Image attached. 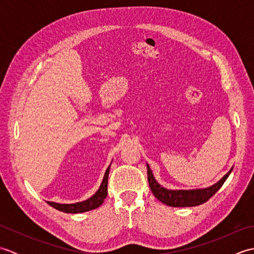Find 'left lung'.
Listing matches in <instances>:
<instances>
[{
  "label": "left lung",
  "mask_w": 254,
  "mask_h": 254,
  "mask_svg": "<svg viewBox=\"0 0 254 254\" xmlns=\"http://www.w3.org/2000/svg\"><path fill=\"white\" fill-rule=\"evenodd\" d=\"M234 167L226 174L222 179L217 183H215L212 187L205 189H195V190H168L161 187L159 183L156 181L152 170L147 165V179L153 194L156 198H158L161 203H164L168 206L172 207H191L201 205L212 197L216 193L224 182L227 180V178L233 171Z\"/></svg>",
  "instance_id": "8db88e82"
}]
</instances>
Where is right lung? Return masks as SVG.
<instances>
[{
    "label": "right lung",
    "instance_id": "add662e5",
    "mask_svg": "<svg viewBox=\"0 0 254 254\" xmlns=\"http://www.w3.org/2000/svg\"><path fill=\"white\" fill-rule=\"evenodd\" d=\"M109 170H110V166L108 167V169L105 172L104 179H102V182L98 189V191H97L93 196L85 199V201L74 203V204H59L55 202H47V203L58 210H61V212H64V213H72V214L88 212V210L99 207L100 205L104 203L108 194L107 188H108V176H109Z\"/></svg>",
    "mask_w": 254,
    "mask_h": 254
}]
</instances>
